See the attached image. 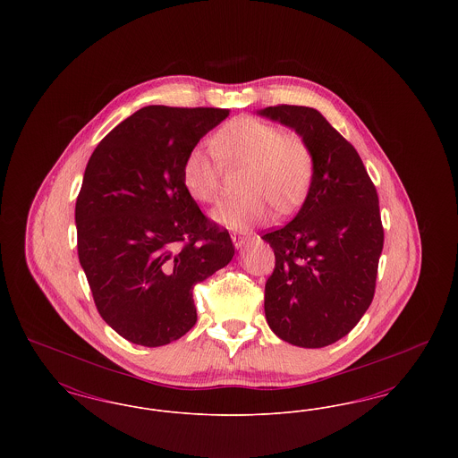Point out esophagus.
Wrapping results in <instances>:
<instances>
[{
  "label": "esophagus",
  "mask_w": 458,
  "mask_h": 458,
  "mask_svg": "<svg viewBox=\"0 0 458 458\" xmlns=\"http://www.w3.org/2000/svg\"><path fill=\"white\" fill-rule=\"evenodd\" d=\"M232 242H233V245H235L237 249H243V247L249 243V239H247V237H242V235H232Z\"/></svg>",
  "instance_id": "esophagus-1"
}]
</instances>
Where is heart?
<instances>
[{"instance_id": "b5f03b06", "label": "heart", "mask_w": 458, "mask_h": 458, "mask_svg": "<svg viewBox=\"0 0 458 458\" xmlns=\"http://www.w3.org/2000/svg\"><path fill=\"white\" fill-rule=\"evenodd\" d=\"M213 144L223 163L247 166L242 185L247 196L219 206L213 213L219 225L245 232L271 218L273 204L286 213L307 196L314 161L302 139L254 116H240L216 131ZM218 156L196 146L183 161V187L200 204H216L221 197Z\"/></svg>"}]
</instances>
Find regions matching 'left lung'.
Returning <instances> with one entry per match:
<instances>
[{
	"instance_id": "1",
	"label": "left lung",
	"mask_w": 458,
	"mask_h": 458,
	"mask_svg": "<svg viewBox=\"0 0 458 458\" xmlns=\"http://www.w3.org/2000/svg\"><path fill=\"white\" fill-rule=\"evenodd\" d=\"M258 114L295 131L314 161L297 216L262 235L276 258L266 321L284 342L321 349L350 333L372 302L385 240L379 200L360 156L318 109L282 105Z\"/></svg>"
}]
</instances>
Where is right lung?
<instances>
[{
	"instance_id": "obj_1",
	"label": "right lung",
	"mask_w": 458,
	"mask_h": 458,
	"mask_svg": "<svg viewBox=\"0 0 458 458\" xmlns=\"http://www.w3.org/2000/svg\"><path fill=\"white\" fill-rule=\"evenodd\" d=\"M228 109L146 106L89 159L75 204L79 261L108 327L161 347L196 325L194 286L233 259L226 230L187 194L182 166Z\"/></svg>"
}]
</instances>
